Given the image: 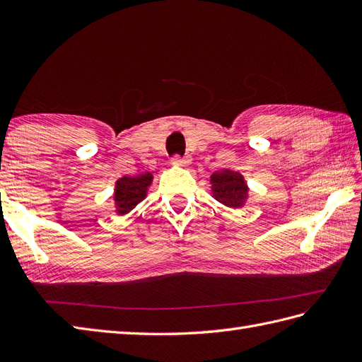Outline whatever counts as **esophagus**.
Masks as SVG:
<instances>
[{
	"instance_id": "1",
	"label": "esophagus",
	"mask_w": 362,
	"mask_h": 362,
	"mask_svg": "<svg viewBox=\"0 0 362 362\" xmlns=\"http://www.w3.org/2000/svg\"><path fill=\"white\" fill-rule=\"evenodd\" d=\"M173 163L174 165H179V166H187V165L191 163V157L189 156H183V157L174 156L173 157Z\"/></svg>"
}]
</instances>
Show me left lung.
<instances>
[{
	"mask_svg": "<svg viewBox=\"0 0 362 362\" xmlns=\"http://www.w3.org/2000/svg\"><path fill=\"white\" fill-rule=\"evenodd\" d=\"M211 191L216 201L227 206H233V209H240L244 205L249 193L244 177L240 173L230 171V169L211 175Z\"/></svg>",
	"mask_w": 362,
	"mask_h": 362,
	"instance_id": "8db88e82",
	"label": "left lung"
}]
</instances>
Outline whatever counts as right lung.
<instances>
[{"label": "right lung", "mask_w": 362, "mask_h": 362, "mask_svg": "<svg viewBox=\"0 0 362 362\" xmlns=\"http://www.w3.org/2000/svg\"><path fill=\"white\" fill-rule=\"evenodd\" d=\"M152 182V174H140L136 177L124 175L117 182V189H115V204H117V211L124 214L134 209L136 204H140L146 197V191Z\"/></svg>", "instance_id": "obj_1"}]
</instances>
